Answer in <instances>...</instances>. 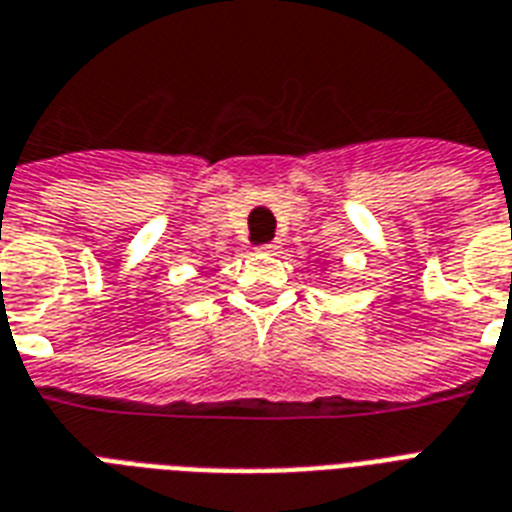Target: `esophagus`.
Masks as SVG:
<instances>
[{"label": "esophagus", "mask_w": 512, "mask_h": 512, "mask_svg": "<svg viewBox=\"0 0 512 512\" xmlns=\"http://www.w3.org/2000/svg\"><path fill=\"white\" fill-rule=\"evenodd\" d=\"M260 249H263V252H276V249H279V241H271V244H260Z\"/></svg>", "instance_id": "1"}]
</instances>
